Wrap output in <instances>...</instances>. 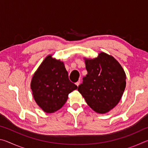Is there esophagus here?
Returning a JSON list of instances; mask_svg holds the SVG:
<instances>
[{
	"mask_svg": "<svg viewBox=\"0 0 148 148\" xmlns=\"http://www.w3.org/2000/svg\"><path fill=\"white\" fill-rule=\"evenodd\" d=\"M79 84H80V82H79V81H77V82H76V86H79Z\"/></svg>",
	"mask_w": 148,
	"mask_h": 148,
	"instance_id": "esophagus-1",
	"label": "esophagus"
}]
</instances>
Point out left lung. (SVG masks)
<instances>
[{
  "instance_id": "1",
  "label": "left lung",
  "mask_w": 148,
  "mask_h": 148,
  "mask_svg": "<svg viewBox=\"0 0 148 148\" xmlns=\"http://www.w3.org/2000/svg\"><path fill=\"white\" fill-rule=\"evenodd\" d=\"M87 74L77 90L97 113L109 112L118 104L126 87V75L113 57L101 52L86 60Z\"/></svg>"
}]
</instances>
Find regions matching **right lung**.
Returning <instances> with one entry per match:
<instances>
[{"label": "right lung", "mask_w": 148, "mask_h": 148, "mask_svg": "<svg viewBox=\"0 0 148 148\" xmlns=\"http://www.w3.org/2000/svg\"><path fill=\"white\" fill-rule=\"evenodd\" d=\"M31 89L37 104L46 113L59 110L77 86L69 78L63 62L47 56L32 77Z\"/></svg>", "instance_id": "right-lung-1"}]
</instances>
